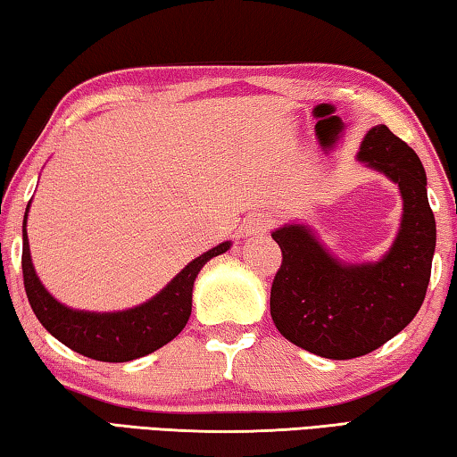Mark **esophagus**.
Masks as SVG:
<instances>
[{"label":"esophagus","mask_w":457,"mask_h":457,"mask_svg":"<svg viewBox=\"0 0 457 457\" xmlns=\"http://www.w3.org/2000/svg\"><path fill=\"white\" fill-rule=\"evenodd\" d=\"M274 226V218L268 213H256L252 215L250 220L245 223V234L247 236H256V234H264L270 228Z\"/></svg>","instance_id":"1"}]
</instances>
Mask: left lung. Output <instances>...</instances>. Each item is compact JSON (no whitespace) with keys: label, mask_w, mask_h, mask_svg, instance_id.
Returning a JSON list of instances; mask_svg holds the SVG:
<instances>
[{"label":"left lung","mask_w":457,"mask_h":457,"mask_svg":"<svg viewBox=\"0 0 457 457\" xmlns=\"http://www.w3.org/2000/svg\"><path fill=\"white\" fill-rule=\"evenodd\" d=\"M357 159L383 173L403 199L399 231L375 262H343L306 223L272 231L282 266L270 292L276 328L324 359H354L383 346L420 312L436 252V218L420 157L385 125L367 130Z\"/></svg>","instance_id":"1"}]
</instances>
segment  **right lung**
Returning <instances> with one entry per match:
<instances>
[{
    "mask_svg": "<svg viewBox=\"0 0 457 457\" xmlns=\"http://www.w3.org/2000/svg\"><path fill=\"white\" fill-rule=\"evenodd\" d=\"M29 204L24 215V229H21V236H24L21 270H24L29 306L36 319L54 338H58L68 349L95 361L127 362L145 357L173 340L191 316L193 282L201 268L231 247V242H221L191 260L163 290L143 304L119 312L74 311L54 298L36 274L26 229Z\"/></svg>",
    "mask_w": 457,
    "mask_h": 457,
    "instance_id": "obj_1",
    "label": "right lung"
}]
</instances>
